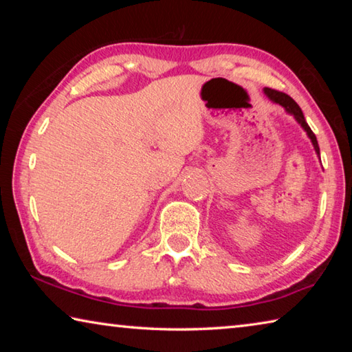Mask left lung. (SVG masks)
<instances>
[{"label":"left lung","mask_w":352,"mask_h":352,"mask_svg":"<svg viewBox=\"0 0 352 352\" xmlns=\"http://www.w3.org/2000/svg\"><path fill=\"white\" fill-rule=\"evenodd\" d=\"M264 94L272 100V102H275V104H279L281 107H284V110L287 111L290 116H294L295 121H296L298 124H300L301 129L305 130L306 135L309 136V140H311L312 146H314V148H315V153H317L318 157H320V147H318L317 136L314 135L311 127L307 126V122H306V119H305V115H302L300 105H298V104L295 102V100L292 99L290 96H287V94H285V93L272 90V88H264Z\"/></svg>","instance_id":"left-lung-1"}]
</instances>
